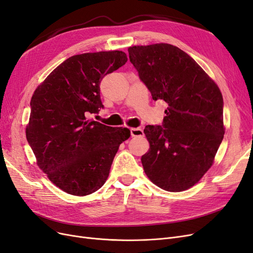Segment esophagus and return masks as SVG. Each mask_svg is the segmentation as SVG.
<instances>
[{
	"label": "esophagus",
	"instance_id": "1",
	"mask_svg": "<svg viewBox=\"0 0 253 253\" xmlns=\"http://www.w3.org/2000/svg\"><path fill=\"white\" fill-rule=\"evenodd\" d=\"M130 135H132V137H143L144 133L140 127H133L130 128Z\"/></svg>",
	"mask_w": 253,
	"mask_h": 253
}]
</instances>
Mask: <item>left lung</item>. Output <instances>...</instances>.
<instances>
[{
	"label": "left lung",
	"instance_id": "left-lung-1",
	"mask_svg": "<svg viewBox=\"0 0 253 253\" xmlns=\"http://www.w3.org/2000/svg\"><path fill=\"white\" fill-rule=\"evenodd\" d=\"M130 63L154 100L167 102L161 126H146L144 172L158 187L183 191L211 168L223 140V96L196 60L169 43L128 47Z\"/></svg>",
	"mask_w": 253,
	"mask_h": 253
}]
</instances>
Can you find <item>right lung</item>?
I'll return each mask as SVG.
<instances>
[{
  "mask_svg": "<svg viewBox=\"0 0 253 253\" xmlns=\"http://www.w3.org/2000/svg\"><path fill=\"white\" fill-rule=\"evenodd\" d=\"M127 62L123 51L73 55L34 91L26 137L39 168L67 194L88 196L107 181L119 145L130 136L88 119L103 108L102 78Z\"/></svg>",
  "mask_w": 253,
  "mask_h": 253,
  "instance_id": "add662e5",
  "label": "right lung"
}]
</instances>
